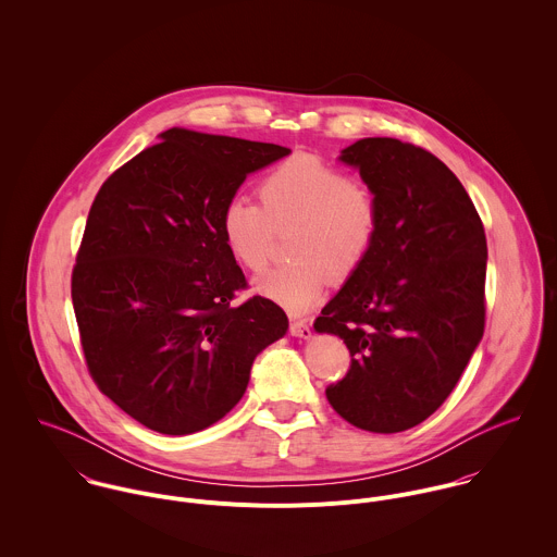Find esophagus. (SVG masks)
<instances>
[{"label":"esophagus","instance_id":"esophagus-1","mask_svg":"<svg viewBox=\"0 0 557 557\" xmlns=\"http://www.w3.org/2000/svg\"><path fill=\"white\" fill-rule=\"evenodd\" d=\"M289 332L292 336H298V338H311V325L307 321H292L289 325Z\"/></svg>","mask_w":557,"mask_h":557}]
</instances>
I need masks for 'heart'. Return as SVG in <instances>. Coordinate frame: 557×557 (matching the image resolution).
<instances>
[{
	"instance_id": "1",
	"label": "heart",
	"mask_w": 557,
	"mask_h": 557,
	"mask_svg": "<svg viewBox=\"0 0 557 557\" xmlns=\"http://www.w3.org/2000/svg\"><path fill=\"white\" fill-rule=\"evenodd\" d=\"M261 206L234 197L223 206L219 230L242 268L265 265L272 227L294 223L289 263L268 268L255 292L292 313L309 311L330 278L351 276L367 259L380 227L373 190L341 166L298 152L274 164L257 184Z\"/></svg>"
}]
</instances>
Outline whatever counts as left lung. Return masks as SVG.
Here are the masks:
<instances>
[{
	"mask_svg": "<svg viewBox=\"0 0 557 557\" xmlns=\"http://www.w3.org/2000/svg\"><path fill=\"white\" fill-rule=\"evenodd\" d=\"M338 159L373 190L380 227L313 323L351 354L325 397L358 429L398 433L448 398L482 338L484 227L457 175L418 146L369 137Z\"/></svg>",
	"mask_w": 557,
	"mask_h": 557,
	"instance_id": "1",
	"label": "left lung"
}]
</instances>
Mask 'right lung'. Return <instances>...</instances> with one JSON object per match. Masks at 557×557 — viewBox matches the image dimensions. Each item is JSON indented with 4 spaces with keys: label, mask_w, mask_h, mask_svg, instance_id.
<instances>
[{
    "label": "right lung",
    "mask_w": 557,
    "mask_h": 557,
    "mask_svg": "<svg viewBox=\"0 0 557 557\" xmlns=\"http://www.w3.org/2000/svg\"><path fill=\"white\" fill-rule=\"evenodd\" d=\"M274 144L169 128L100 186L73 270L87 371L144 426L188 435L236 407L252 360L285 336V311L252 296L221 230L248 173L287 157Z\"/></svg>",
    "instance_id": "add662e5"
}]
</instances>
